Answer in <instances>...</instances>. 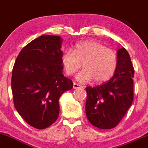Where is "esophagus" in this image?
<instances>
[{
  "instance_id": "1",
  "label": "esophagus",
  "mask_w": 148,
  "mask_h": 148,
  "mask_svg": "<svg viewBox=\"0 0 148 148\" xmlns=\"http://www.w3.org/2000/svg\"><path fill=\"white\" fill-rule=\"evenodd\" d=\"M82 88V86H81V85L76 84V83H74V84H73V88L74 89H77V88Z\"/></svg>"
}]
</instances>
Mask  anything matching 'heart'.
Masks as SVG:
<instances>
[{
    "label": "heart",
    "mask_w": 148,
    "mask_h": 148,
    "mask_svg": "<svg viewBox=\"0 0 148 148\" xmlns=\"http://www.w3.org/2000/svg\"><path fill=\"white\" fill-rule=\"evenodd\" d=\"M61 62L67 75H73L81 67L84 69L76 76L81 82L94 79L101 84L109 79L114 74L118 64L116 53L111 49L96 42L79 43L73 51H65Z\"/></svg>",
    "instance_id": "b5f03b06"
}]
</instances>
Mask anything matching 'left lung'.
Listing matches in <instances>:
<instances>
[{
    "mask_svg": "<svg viewBox=\"0 0 148 148\" xmlns=\"http://www.w3.org/2000/svg\"><path fill=\"white\" fill-rule=\"evenodd\" d=\"M118 64L107 83L86 87V113L93 126L102 130L116 127L126 114L134 99V69L125 48L117 51Z\"/></svg>",
    "mask_w": 148,
    "mask_h": 148,
    "instance_id": "1",
    "label": "left lung"
}]
</instances>
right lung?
Returning a JSON list of instances; mask_svg holds the SVG:
<instances>
[{
    "instance_id": "obj_1",
    "label": "right lung",
    "mask_w": 148,
    "mask_h": 148,
    "mask_svg": "<svg viewBox=\"0 0 148 148\" xmlns=\"http://www.w3.org/2000/svg\"><path fill=\"white\" fill-rule=\"evenodd\" d=\"M62 39L43 35L22 49L12 75L14 107L30 126L43 130L59 115V99L73 88L62 74Z\"/></svg>"
}]
</instances>
